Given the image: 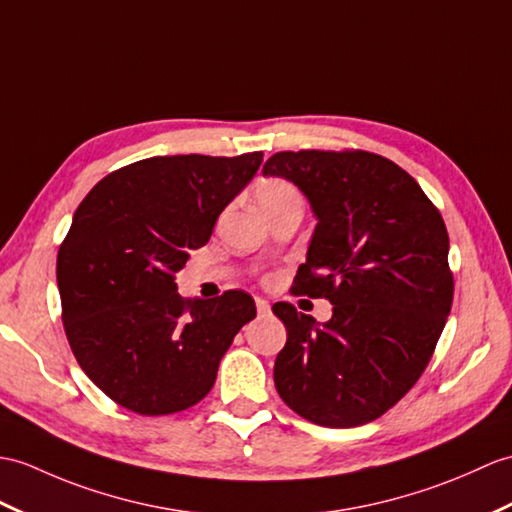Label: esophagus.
I'll use <instances>...</instances> for the list:
<instances>
[{
  "mask_svg": "<svg viewBox=\"0 0 512 512\" xmlns=\"http://www.w3.org/2000/svg\"><path fill=\"white\" fill-rule=\"evenodd\" d=\"M255 303H257V314L259 316L270 314V303L266 299H255Z\"/></svg>",
  "mask_w": 512,
  "mask_h": 512,
  "instance_id": "obj_1",
  "label": "esophagus"
}]
</instances>
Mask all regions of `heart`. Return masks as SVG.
Listing matches in <instances>:
<instances>
[{
  "label": "heart",
  "mask_w": 512,
  "mask_h": 512,
  "mask_svg": "<svg viewBox=\"0 0 512 512\" xmlns=\"http://www.w3.org/2000/svg\"><path fill=\"white\" fill-rule=\"evenodd\" d=\"M292 200H299V194H296V189L285 181H266L257 187V202L261 211L285 205V202Z\"/></svg>",
  "instance_id": "b5f03b06"
}]
</instances>
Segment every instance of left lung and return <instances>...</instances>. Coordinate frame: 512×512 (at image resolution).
Returning <instances> with one entry per match:
<instances>
[{"label": "left lung", "mask_w": 512, "mask_h": 512, "mask_svg": "<svg viewBox=\"0 0 512 512\" xmlns=\"http://www.w3.org/2000/svg\"><path fill=\"white\" fill-rule=\"evenodd\" d=\"M264 176L301 189L316 218L294 294L334 305L327 323L275 303L288 340L281 399L325 427L373 421L430 362L454 299L441 213L414 178L371 152H277Z\"/></svg>", "instance_id": "obj_1"}]
</instances>
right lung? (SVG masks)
<instances>
[{"label": "right lung", "instance_id": "1", "mask_svg": "<svg viewBox=\"0 0 512 512\" xmlns=\"http://www.w3.org/2000/svg\"><path fill=\"white\" fill-rule=\"evenodd\" d=\"M264 154L152 157L95 185L58 251L63 325L82 371L148 417L192 408L257 310L251 294L185 301L176 272L205 246Z\"/></svg>", "mask_w": 512, "mask_h": 512}]
</instances>
